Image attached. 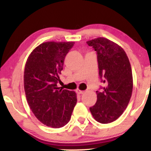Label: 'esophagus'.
I'll use <instances>...</instances> for the list:
<instances>
[{
	"instance_id": "obj_1",
	"label": "esophagus",
	"mask_w": 151,
	"mask_h": 151,
	"mask_svg": "<svg viewBox=\"0 0 151 151\" xmlns=\"http://www.w3.org/2000/svg\"><path fill=\"white\" fill-rule=\"evenodd\" d=\"M77 93L78 94H83V93H84V91H81V90H79V89H77Z\"/></svg>"
}]
</instances>
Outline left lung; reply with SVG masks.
<instances>
[{
  "mask_svg": "<svg viewBox=\"0 0 151 151\" xmlns=\"http://www.w3.org/2000/svg\"><path fill=\"white\" fill-rule=\"evenodd\" d=\"M97 54L99 74L104 84L96 91L97 101L90 111L101 124L116 121L124 113L131 99L133 76L131 64L124 50L116 43L104 37L86 42Z\"/></svg>",
  "mask_w": 151,
  "mask_h": 151,
  "instance_id": "left-lung-1",
  "label": "left lung"
}]
</instances>
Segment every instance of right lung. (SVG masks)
Masks as SVG:
<instances>
[{
    "mask_svg": "<svg viewBox=\"0 0 151 151\" xmlns=\"http://www.w3.org/2000/svg\"><path fill=\"white\" fill-rule=\"evenodd\" d=\"M74 42H45L32 50L25 63L24 89L32 113L43 124L58 129L71 119L77 93L58 87L65 56Z\"/></svg>",
    "mask_w": 151,
    "mask_h": 151,
    "instance_id": "obj_1",
    "label": "right lung"
}]
</instances>
